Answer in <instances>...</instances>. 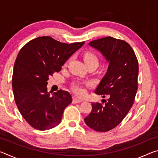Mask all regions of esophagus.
<instances>
[{"instance_id": "1", "label": "esophagus", "mask_w": 158, "mask_h": 158, "mask_svg": "<svg viewBox=\"0 0 158 158\" xmlns=\"http://www.w3.org/2000/svg\"><path fill=\"white\" fill-rule=\"evenodd\" d=\"M82 100H80V99H78L77 98H73V103H79L81 102Z\"/></svg>"}]
</instances>
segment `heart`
<instances>
[{"mask_svg": "<svg viewBox=\"0 0 158 158\" xmlns=\"http://www.w3.org/2000/svg\"><path fill=\"white\" fill-rule=\"evenodd\" d=\"M84 60L85 63L86 64V65L89 63H95L98 65V63H99V59L98 56H96L95 53H93L92 52H88L85 53L84 55ZM74 89L78 95H84L85 90L84 89H83L81 85L77 84L74 86Z\"/></svg>", "mask_w": 158, "mask_h": 158, "instance_id": "1", "label": "heart"}]
</instances>
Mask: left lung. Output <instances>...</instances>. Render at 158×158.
Listing matches in <instances>:
<instances>
[{
  "label": "left lung",
  "mask_w": 158,
  "mask_h": 158,
  "mask_svg": "<svg viewBox=\"0 0 158 158\" xmlns=\"http://www.w3.org/2000/svg\"><path fill=\"white\" fill-rule=\"evenodd\" d=\"M89 45L109 63L107 72L95 90L108 100H103L105 104L92 103V110L84 121L97 132H107L121 123L133 105L138 88V60L132 48L122 40L106 37Z\"/></svg>",
  "instance_id": "obj_1"
}]
</instances>
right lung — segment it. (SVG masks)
<instances>
[{
    "label": "right lung",
    "instance_id": "add662e5",
    "mask_svg": "<svg viewBox=\"0 0 158 158\" xmlns=\"http://www.w3.org/2000/svg\"><path fill=\"white\" fill-rule=\"evenodd\" d=\"M84 44L62 43L42 36L28 42L19 52L12 76L15 100L21 116L35 129L50 130L60 123L73 98L63 90L50 95L47 81Z\"/></svg>",
    "mask_w": 158,
    "mask_h": 158
}]
</instances>
